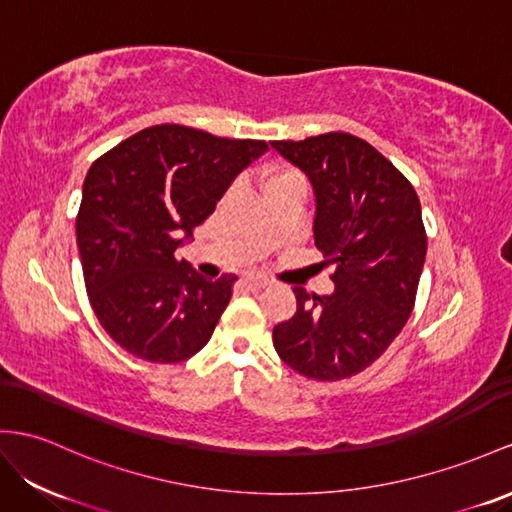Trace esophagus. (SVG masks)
Listing matches in <instances>:
<instances>
[{
	"mask_svg": "<svg viewBox=\"0 0 512 512\" xmlns=\"http://www.w3.org/2000/svg\"><path fill=\"white\" fill-rule=\"evenodd\" d=\"M242 281H244V285H246V287H251V290H261V287L270 285V281H268V279H264V277H255V274H248V277H244Z\"/></svg>",
	"mask_w": 512,
	"mask_h": 512,
	"instance_id": "1",
	"label": "esophagus"
}]
</instances>
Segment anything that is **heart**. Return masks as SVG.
<instances>
[{"instance_id": "obj_1", "label": "heart", "mask_w": 512, "mask_h": 512, "mask_svg": "<svg viewBox=\"0 0 512 512\" xmlns=\"http://www.w3.org/2000/svg\"><path fill=\"white\" fill-rule=\"evenodd\" d=\"M290 177H296V175H292V173H270V175H266V179H264V188L272 186V183H277V181L290 179Z\"/></svg>"}]
</instances>
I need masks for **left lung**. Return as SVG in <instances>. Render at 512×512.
<instances>
[{
  "instance_id": "left-lung-1",
  "label": "left lung",
  "mask_w": 512,
  "mask_h": 512,
  "mask_svg": "<svg viewBox=\"0 0 512 512\" xmlns=\"http://www.w3.org/2000/svg\"><path fill=\"white\" fill-rule=\"evenodd\" d=\"M270 144L307 175L313 242L335 264L329 296L294 287L296 313L274 326V350L298 374L339 381L381 357L411 316L426 259L422 205L409 179L357 136Z\"/></svg>"
}]
</instances>
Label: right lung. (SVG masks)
Masks as SVG:
<instances>
[{
  "instance_id": "1",
  "label": "right lung",
  "mask_w": 512,
  "mask_h": 512,
  "mask_svg": "<svg viewBox=\"0 0 512 512\" xmlns=\"http://www.w3.org/2000/svg\"><path fill=\"white\" fill-rule=\"evenodd\" d=\"M264 151V140L155 125L90 166L77 251L95 316L129 355L179 363L209 342L235 277L205 279L175 251Z\"/></svg>"
}]
</instances>
